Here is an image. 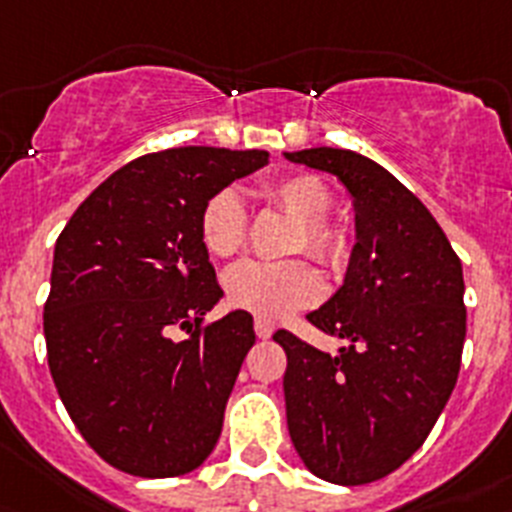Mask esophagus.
<instances>
[{
    "label": "esophagus",
    "mask_w": 512,
    "mask_h": 512,
    "mask_svg": "<svg viewBox=\"0 0 512 512\" xmlns=\"http://www.w3.org/2000/svg\"><path fill=\"white\" fill-rule=\"evenodd\" d=\"M255 332H257V337H260V340H268V337L275 332V324L268 322V319L257 317L255 319Z\"/></svg>",
    "instance_id": "esophagus-1"
}]
</instances>
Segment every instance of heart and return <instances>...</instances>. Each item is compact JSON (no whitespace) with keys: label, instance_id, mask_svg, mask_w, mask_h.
Wrapping results in <instances>:
<instances>
[{"label":"heart","instance_id":"1","mask_svg":"<svg viewBox=\"0 0 512 512\" xmlns=\"http://www.w3.org/2000/svg\"><path fill=\"white\" fill-rule=\"evenodd\" d=\"M265 198L275 208L299 221L293 252H309L330 268H342L350 257L345 231L327 224L332 211V190L314 175H293L273 182ZM201 242L208 255L231 257L247 239V213L234 190H219L206 201L198 221ZM226 296L237 309L252 311L260 319L278 322L296 309H306L322 296V278L306 260L260 262L244 260L226 273Z\"/></svg>","mask_w":512,"mask_h":512}]
</instances>
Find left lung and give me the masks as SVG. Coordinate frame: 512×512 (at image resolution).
Here are the masks:
<instances>
[{"label":"left lung","mask_w":512,"mask_h":512,"mask_svg":"<svg viewBox=\"0 0 512 512\" xmlns=\"http://www.w3.org/2000/svg\"><path fill=\"white\" fill-rule=\"evenodd\" d=\"M283 157L337 177L355 211L345 281L306 314L348 345L330 355L273 335L288 358V433L314 477L376 482L425 443L459 379L464 270L428 208L373 159L332 146Z\"/></svg>","instance_id":"left-lung-1"}]
</instances>
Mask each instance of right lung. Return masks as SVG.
<instances>
[{"label":"right lung","instance_id":"right-lung-1","mask_svg":"<svg viewBox=\"0 0 512 512\" xmlns=\"http://www.w3.org/2000/svg\"><path fill=\"white\" fill-rule=\"evenodd\" d=\"M265 164L260 149L146 154L92 190L56 239L48 368L82 438L115 469L180 477L219 441L255 330L242 309L198 330L224 296L198 221L213 193ZM177 329L191 337L177 341Z\"/></svg>","mask_w":512,"mask_h":512}]
</instances>
